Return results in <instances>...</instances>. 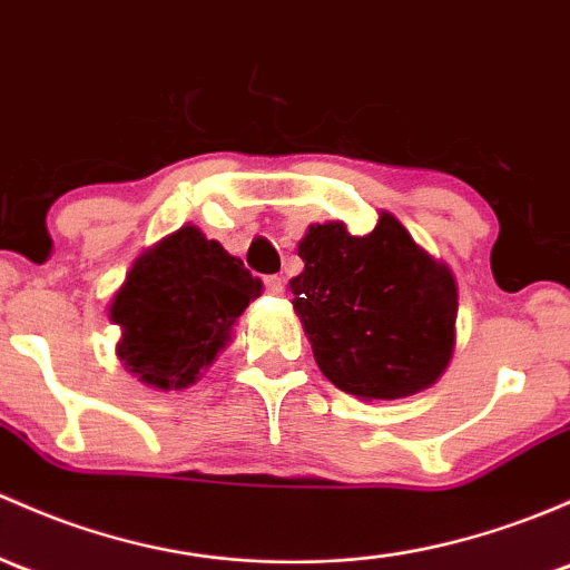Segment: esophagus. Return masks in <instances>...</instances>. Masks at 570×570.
Masks as SVG:
<instances>
[{
  "label": "esophagus",
  "mask_w": 570,
  "mask_h": 570,
  "mask_svg": "<svg viewBox=\"0 0 570 570\" xmlns=\"http://www.w3.org/2000/svg\"><path fill=\"white\" fill-rule=\"evenodd\" d=\"M262 284H265L267 295H281V292H284V278H281V275H265Z\"/></svg>",
  "instance_id": "esophagus-1"
}]
</instances>
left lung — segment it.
I'll use <instances>...</instances> for the list:
<instances>
[{
    "label": "left lung",
    "instance_id": "obj_1",
    "mask_svg": "<svg viewBox=\"0 0 570 570\" xmlns=\"http://www.w3.org/2000/svg\"><path fill=\"white\" fill-rule=\"evenodd\" d=\"M289 281L316 365L357 399H404L445 371L456 341L453 273L382 213L365 237L344 224L311 226Z\"/></svg>",
    "mask_w": 570,
    "mask_h": 570
}]
</instances>
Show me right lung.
<instances>
[{"label": "right lung", "instance_id": "right-lung-1", "mask_svg": "<svg viewBox=\"0 0 570 570\" xmlns=\"http://www.w3.org/2000/svg\"><path fill=\"white\" fill-rule=\"evenodd\" d=\"M259 292L262 281L237 256L183 226L141 254L114 295L109 314L122 327L117 357L160 391L194 385Z\"/></svg>", "mask_w": 570, "mask_h": 570}]
</instances>
